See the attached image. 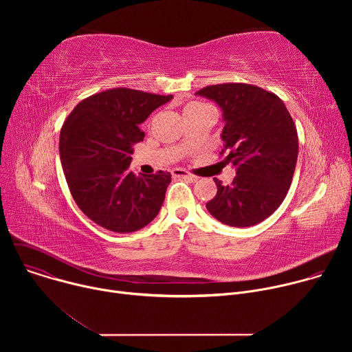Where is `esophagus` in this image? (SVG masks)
<instances>
[{"label":"esophagus","instance_id":"34e87169","mask_svg":"<svg viewBox=\"0 0 352 352\" xmlns=\"http://www.w3.org/2000/svg\"><path fill=\"white\" fill-rule=\"evenodd\" d=\"M171 174H173V177H177V178H185V179L192 181V182H195V181L197 179L195 175H192V174H189V173H186L185 170H181V168H175V170H173V171H171Z\"/></svg>","mask_w":352,"mask_h":352}]
</instances>
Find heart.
Here are the masks:
<instances>
[{
    "label": "heart",
    "mask_w": 352,
    "mask_h": 352,
    "mask_svg": "<svg viewBox=\"0 0 352 352\" xmlns=\"http://www.w3.org/2000/svg\"><path fill=\"white\" fill-rule=\"evenodd\" d=\"M197 106H202L200 103H196V102H193V103H189L185 109H193V107H197Z\"/></svg>",
    "instance_id": "b5f03b06"
}]
</instances>
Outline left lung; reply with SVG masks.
Returning <instances> with one entry per match:
<instances>
[{
	"label": "left lung",
	"instance_id": "1",
	"mask_svg": "<svg viewBox=\"0 0 352 352\" xmlns=\"http://www.w3.org/2000/svg\"><path fill=\"white\" fill-rule=\"evenodd\" d=\"M214 102L223 113L221 155L235 177L217 185L206 204L209 213L231 227H250L272 216L289 189L298 159L295 124L274 93L245 83L208 86L195 93Z\"/></svg>",
	"mask_w": 352,
	"mask_h": 352
}]
</instances>
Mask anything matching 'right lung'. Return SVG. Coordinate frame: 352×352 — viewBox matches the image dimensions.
<instances>
[{
  "label": "right lung",
  "instance_id": "1",
  "mask_svg": "<svg viewBox=\"0 0 352 352\" xmlns=\"http://www.w3.org/2000/svg\"><path fill=\"white\" fill-rule=\"evenodd\" d=\"M173 96L132 89L93 94L72 110L60 135L67 184L79 209L114 232H133L152 221L164 202L171 174L135 175L133 144L144 138L139 125Z\"/></svg>",
  "mask_w": 352,
  "mask_h": 352
}]
</instances>
